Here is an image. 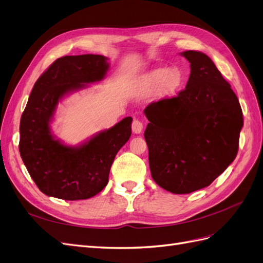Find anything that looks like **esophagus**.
<instances>
[{
  "label": "esophagus",
  "mask_w": 263,
  "mask_h": 263,
  "mask_svg": "<svg viewBox=\"0 0 263 263\" xmlns=\"http://www.w3.org/2000/svg\"><path fill=\"white\" fill-rule=\"evenodd\" d=\"M144 128V125L139 121V119H134L132 123V129L135 134H140Z\"/></svg>",
  "instance_id": "obj_1"
}]
</instances>
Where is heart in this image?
Returning <instances> with one entry per match:
<instances>
[{
  "mask_svg": "<svg viewBox=\"0 0 263 263\" xmlns=\"http://www.w3.org/2000/svg\"><path fill=\"white\" fill-rule=\"evenodd\" d=\"M183 82L184 76L177 67L168 70L163 68L154 69L142 79V84L148 89H154L157 86V95L160 99L173 97L181 89Z\"/></svg>",
  "mask_w": 263,
  "mask_h": 263,
  "instance_id": "1",
  "label": "heart"
}]
</instances>
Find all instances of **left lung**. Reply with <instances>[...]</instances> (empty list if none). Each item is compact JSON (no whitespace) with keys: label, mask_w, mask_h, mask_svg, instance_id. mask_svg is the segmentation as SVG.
<instances>
[{"label":"left lung","mask_w":263,"mask_h":263,"mask_svg":"<svg viewBox=\"0 0 263 263\" xmlns=\"http://www.w3.org/2000/svg\"><path fill=\"white\" fill-rule=\"evenodd\" d=\"M191 63L184 90L145 108L151 177L174 194L209 186L232 163L243 126L239 101L205 53H181Z\"/></svg>","instance_id":"obj_1"}]
</instances>
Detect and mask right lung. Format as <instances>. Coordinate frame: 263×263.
<instances>
[{"label":"right lung","mask_w":263,"mask_h":263,"mask_svg":"<svg viewBox=\"0 0 263 263\" xmlns=\"http://www.w3.org/2000/svg\"><path fill=\"white\" fill-rule=\"evenodd\" d=\"M108 67L101 54L66 55L52 62L31 90L21 117L18 147L31 179L46 195L77 201L100 193L116 154L130 137L132 117L79 147L63 145L50 132L58 102L85 83L102 80Z\"/></svg>","instance_id":"right-lung-1"}]
</instances>
